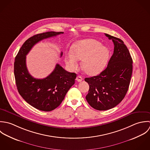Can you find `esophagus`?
I'll return each mask as SVG.
<instances>
[{
    "label": "esophagus",
    "instance_id": "obj_1",
    "mask_svg": "<svg viewBox=\"0 0 150 150\" xmlns=\"http://www.w3.org/2000/svg\"><path fill=\"white\" fill-rule=\"evenodd\" d=\"M76 81H77V82H81V81L83 80V78H82V76H81L78 75V76L76 77Z\"/></svg>",
    "mask_w": 150,
    "mask_h": 150
}]
</instances>
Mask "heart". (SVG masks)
<instances>
[{
  "label": "heart",
  "instance_id": "obj_1",
  "mask_svg": "<svg viewBox=\"0 0 150 150\" xmlns=\"http://www.w3.org/2000/svg\"><path fill=\"white\" fill-rule=\"evenodd\" d=\"M108 49L101 45L97 40L86 39L77 41L72 47V51L66 54L65 61L68 68L75 69L78 60H82L81 67L88 75H95L101 72L109 59Z\"/></svg>",
  "mask_w": 150,
  "mask_h": 150
}]
</instances>
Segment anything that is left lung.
Masks as SVG:
<instances>
[{
  "instance_id": "left-lung-1",
  "label": "left lung",
  "mask_w": 150,
  "mask_h": 150,
  "mask_svg": "<svg viewBox=\"0 0 150 150\" xmlns=\"http://www.w3.org/2000/svg\"><path fill=\"white\" fill-rule=\"evenodd\" d=\"M105 34L114 43V53L103 71L85 79L89 85L86 99L91 107L99 111L111 109L122 101L129 89L133 69V60L123 42Z\"/></svg>"
}]
</instances>
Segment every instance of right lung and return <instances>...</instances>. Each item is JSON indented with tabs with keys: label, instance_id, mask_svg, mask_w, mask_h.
<instances>
[{
	"label": "right lung",
	"instance_id": "obj_1",
	"mask_svg": "<svg viewBox=\"0 0 150 150\" xmlns=\"http://www.w3.org/2000/svg\"><path fill=\"white\" fill-rule=\"evenodd\" d=\"M63 33L51 31L30 37L23 45L15 58L14 73L18 93L31 106L41 111H50L60 105L75 83L76 74L65 71L57 64L53 71L46 78H34L27 69L26 56L39 41ZM62 55V52L60 56Z\"/></svg>",
	"mask_w": 150,
	"mask_h": 150
}]
</instances>
